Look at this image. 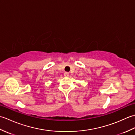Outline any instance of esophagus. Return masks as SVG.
Segmentation results:
<instances>
[{"label": "esophagus", "mask_w": 135, "mask_h": 135, "mask_svg": "<svg viewBox=\"0 0 135 135\" xmlns=\"http://www.w3.org/2000/svg\"><path fill=\"white\" fill-rule=\"evenodd\" d=\"M69 75H70V74L68 73H64V76L65 77H68V76H69Z\"/></svg>", "instance_id": "34e87169"}]
</instances>
